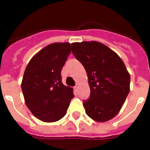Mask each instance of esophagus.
Segmentation results:
<instances>
[{
    "instance_id": "esophagus-1",
    "label": "esophagus",
    "mask_w": 150,
    "mask_h": 150,
    "mask_svg": "<svg viewBox=\"0 0 150 150\" xmlns=\"http://www.w3.org/2000/svg\"><path fill=\"white\" fill-rule=\"evenodd\" d=\"M79 84H76V85H75V90H77V89H79Z\"/></svg>"
}]
</instances>
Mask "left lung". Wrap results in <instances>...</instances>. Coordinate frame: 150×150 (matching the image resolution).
Wrapping results in <instances>:
<instances>
[{
  "instance_id": "obj_1",
  "label": "left lung",
  "mask_w": 150,
  "mask_h": 150,
  "mask_svg": "<svg viewBox=\"0 0 150 150\" xmlns=\"http://www.w3.org/2000/svg\"><path fill=\"white\" fill-rule=\"evenodd\" d=\"M72 53L84 66L90 88L84 101L86 113L93 121L105 122L118 114L130 91V74L117 54L102 43H72Z\"/></svg>"
}]
</instances>
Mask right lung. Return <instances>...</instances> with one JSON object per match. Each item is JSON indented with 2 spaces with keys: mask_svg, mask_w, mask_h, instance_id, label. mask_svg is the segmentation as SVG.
Here are the masks:
<instances>
[{
  "mask_svg": "<svg viewBox=\"0 0 150 150\" xmlns=\"http://www.w3.org/2000/svg\"><path fill=\"white\" fill-rule=\"evenodd\" d=\"M71 53L70 43H54L29 61L22 78L25 103L36 118L55 122L66 114L73 89L61 82V69Z\"/></svg>",
  "mask_w": 150,
  "mask_h": 150,
  "instance_id": "right-lung-1",
  "label": "right lung"
}]
</instances>
